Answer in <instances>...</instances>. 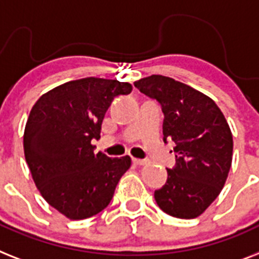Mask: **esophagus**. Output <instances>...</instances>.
Segmentation results:
<instances>
[{"label":"esophagus","mask_w":259,"mask_h":259,"mask_svg":"<svg viewBox=\"0 0 259 259\" xmlns=\"http://www.w3.org/2000/svg\"><path fill=\"white\" fill-rule=\"evenodd\" d=\"M132 161H134V164H136V165H144V164H147V160L144 159H132Z\"/></svg>","instance_id":"obj_1"}]
</instances>
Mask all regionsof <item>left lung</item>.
Returning <instances> with one entry per match:
<instances>
[{
    "instance_id": "left-lung-1",
    "label": "left lung",
    "mask_w": 259,
    "mask_h": 259,
    "mask_svg": "<svg viewBox=\"0 0 259 259\" xmlns=\"http://www.w3.org/2000/svg\"><path fill=\"white\" fill-rule=\"evenodd\" d=\"M156 99L164 114L163 135L175 142L176 165L155 200L166 214L196 219L214 201L229 175L233 136L217 104L197 90L169 76L151 75L134 83Z\"/></svg>"
}]
</instances>
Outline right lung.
<instances>
[{
	"label": "right lung",
	"instance_id": "add662e5",
	"mask_svg": "<svg viewBox=\"0 0 259 259\" xmlns=\"http://www.w3.org/2000/svg\"><path fill=\"white\" fill-rule=\"evenodd\" d=\"M132 86L112 79L83 78L44 94L30 111L25 159L42 197L70 220L98 214L110 204L131 157L94 153L112 100Z\"/></svg>",
	"mask_w": 259,
	"mask_h": 259
}]
</instances>
